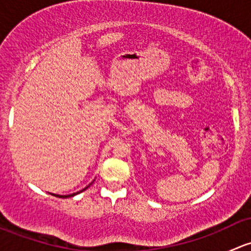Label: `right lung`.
I'll use <instances>...</instances> for the list:
<instances>
[{"label":"right lung","mask_w":251,"mask_h":251,"mask_svg":"<svg viewBox=\"0 0 251 251\" xmlns=\"http://www.w3.org/2000/svg\"><path fill=\"white\" fill-rule=\"evenodd\" d=\"M86 188H87V187H86ZM85 189H82V191H85ZM82 191H80V192H82ZM80 192H77V193H74V194H69V196H57V197H59V198H68V197H74L75 194H78Z\"/></svg>","instance_id":"1"}]
</instances>
